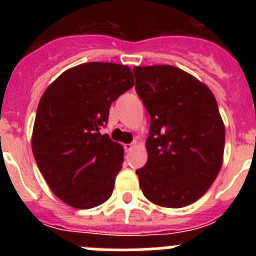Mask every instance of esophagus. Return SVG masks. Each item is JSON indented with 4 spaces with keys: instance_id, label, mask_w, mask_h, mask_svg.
Segmentation results:
<instances>
[{
    "instance_id": "esophagus-1",
    "label": "esophagus",
    "mask_w": 256,
    "mask_h": 256,
    "mask_svg": "<svg viewBox=\"0 0 256 256\" xmlns=\"http://www.w3.org/2000/svg\"><path fill=\"white\" fill-rule=\"evenodd\" d=\"M136 144H137L136 142H133V144H124V148H126V152H130V151H132L136 148Z\"/></svg>"
}]
</instances>
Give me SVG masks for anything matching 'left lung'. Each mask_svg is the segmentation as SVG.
<instances>
[{
	"mask_svg": "<svg viewBox=\"0 0 256 256\" xmlns=\"http://www.w3.org/2000/svg\"><path fill=\"white\" fill-rule=\"evenodd\" d=\"M136 91L151 116L148 162L136 172L144 198L162 208L198 201L218 177L226 130L205 83L172 65L134 66Z\"/></svg>",
	"mask_w": 256,
	"mask_h": 256,
	"instance_id": "left-lung-1",
	"label": "left lung"
}]
</instances>
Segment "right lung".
I'll return each instance as SVG.
<instances>
[{"mask_svg":"<svg viewBox=\"0 0 256 256\" xmlns=\"http://www.w3.org/2000/svg\"><path fill=\"white\" fill-rule=\"evenodd\" d=\"M133 84L130 66L94 61L65 70L40 97L32 150L51 191L69 206L91 209L112 196L124 148L100 128Z\"/></svg>","mask_w":256,"mask_h":256,"instance_id":"right-lung-1","label":"right lung"}]
</instances>
